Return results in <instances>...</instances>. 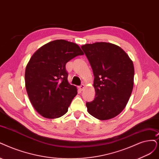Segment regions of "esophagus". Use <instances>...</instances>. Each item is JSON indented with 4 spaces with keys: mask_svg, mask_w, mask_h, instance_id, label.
Segmentation results:
<instances>
[{
    "mask_svg": "<svg viewBox=\"0 0 159 159\" xmlns=\"http://www.w3.org/2000/svg\"><path fill=\"white\" fill-rule=\"evenodd\" d=\"M85 87H86V86H85L84 84H81V86H79V90H81V91H83V90H84V89H85Z\"/></svg>",
    "mask_w": 159,
    "mask_h": 159,
    "instance_id": "obj_1",
    "label": "esophagus"
}]
</instances>
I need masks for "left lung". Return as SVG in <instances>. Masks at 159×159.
Masks as SVG:
<instances>
[{"mask_svg":"<svg viewBox=\"0 0 159 159\" xmlns=\"http://www.w3.org/2000/svg\"><path fill=\"white\" fill-rule=\"evenodd\" d=\"M94 75L96 96L86 103L89 114L105 120L119 115L126 107L134 86V67L131 59L120 47L109 43L81 46Z\"/></svg>","mask_w":159,"mask_h":159,"instance_id":"left-lung-1","label":"left lung"}]
</instances>
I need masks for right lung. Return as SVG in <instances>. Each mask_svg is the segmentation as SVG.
<instances>
[{
  "instance_id": "add662e5",
  "label": "right lung",
  "mask_w": 159,
  "mask_h": 159,
  "mask_svg": "<svg viewBox=\"0 0 159 159\" xmlns=\"http://www.w3.org/2000/svg\"><path fill=\"white\" fill-rule=\"evenodd\" d=\"M83 54L79 45L61 39L41 46L31 56L25 68V88L29 100L41 116L52 119L67 112L77 89L69 83L66 65Z\"/></svg>"
}]
</instances>
